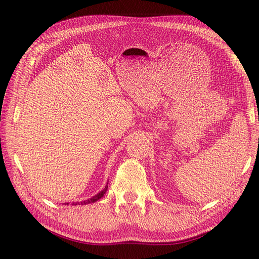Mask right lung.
Segmentation results:
<instances>
[{
  "instance_id": "right-lung-1",
  "label": "right lung",
  "mask_w": 259,
  "mask_h": 259,
  "mask_svg": "<svg viewBox=\"0 0 259 259\" xmlns=\"http://www.w3.org/2000/svg\"><path fill=\"white\" fill-rule=\"evenodd\" d=\"M106 190H107V185L105 186V188L103 189V190H101L100 191L99 194H97L96 196H94L93 198H90V199H88V200H85V201H82V202H73V204L74 205H77V204H88V203H93V202H96V201H98L99 199H101L103 196H104V194L106 193ZM66 204H69V203H66Z\"/></svg>"
}]
</instances>
